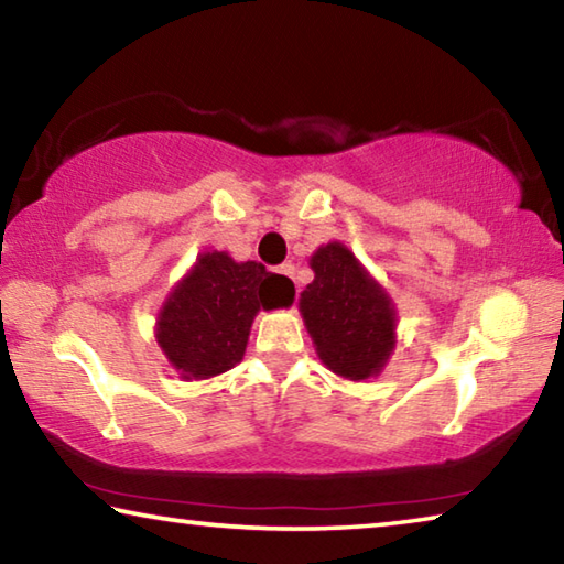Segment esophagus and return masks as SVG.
Here are the masks:
<instances>
[{
  "mask_svg": "<svg viewBox=\"0 0 564 564\" xmlns=\"http://www.w3.org/2000/svg\"><path fill=\"white\" fill-rule=\"evenodd\" d=\"M279 273H283L285 279H291L295 283V265L293 263H283L281 269H279Z\"/></svg>",
  "mask_w": 564,
  "mask_h": 564,
  "instance_id": "obj_1",
  "label": "esophagus"
}]
</instances>
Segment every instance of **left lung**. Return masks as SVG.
Wrapping results in <instances>:
<instances>
[{
    "label": "left lung",
    "instance_id": "8db88e82",
    "mask_svg": "<svg viewBox=\"0 0 564 564\" xmlns=\"http://www.w3.org/2000/svg\"><path fill=\"white\" fill-rule=\"evenodd\" d=\"M311 269L316 279L301 293V313L321 360L350 380L376 376L395 346L390 299L340 243L318 248Z\"/></svg>",
    "mask_w": 564,
    "mask_h": 564
}]
</instances>
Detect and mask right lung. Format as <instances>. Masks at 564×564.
<instances>
[{"mask_svg":"<svg viewBox=\"0 0 564 564\" xmlns=\"http://www.w3.org/2000/svg\"><path fill=\"white\" fill-rule=\"evenodd\" d=\"M293 283L256 261L202 253L169 295L159 316V346L186 380L226 373L243 358L248 330L259 308L293 301Z\"/></svg>","mask_w":564,"mask_h":564,"instance_id":"right-lung-1","label":"right lung"}]
</instances>
